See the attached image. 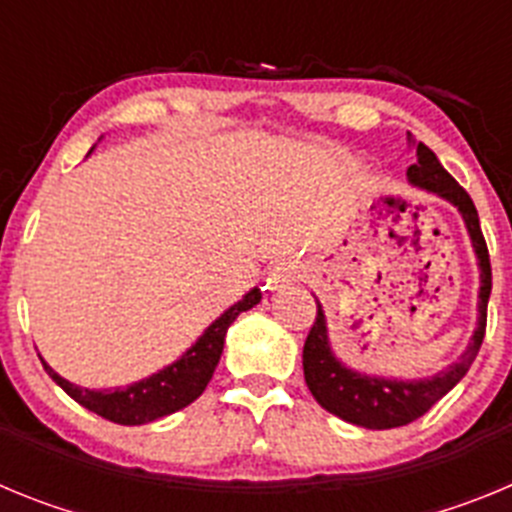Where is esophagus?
<instances>
[{
	"label": "esophagus",
	"instance_id": "34e87169",
	"mask_svg": "<svg viewBox=\"0 0 512 512\" xmlns=\"http://www.w3.org/2000/svg\"><path fill=\"white\" fill-rule=\"evenodd\" d=\"M300 277V274H297V269L295 266H279L277 271H274V277L269 279L271 284H279V282H284V279H297Z\"/></svg>",
	"mask_w": 512,
	"mask_h": 512
}]
</instances>
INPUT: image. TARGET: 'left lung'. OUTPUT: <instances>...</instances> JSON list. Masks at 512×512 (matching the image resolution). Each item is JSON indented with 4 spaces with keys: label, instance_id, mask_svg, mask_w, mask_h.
<instances>
[{
    "label": "left lung",
    "instance_id": "left-lung-1",
    "mask_svg": "<svg viewBox=\"0 0 512 512\" xmlns=\"http://www.w3.org/2000/svg\"><path fill=\"white\" fill-rule=\"evenodd\" d=\"M408 176L415 187L436 192L438 197L459 207V212L464 215L474 251H477L479 269H482V274H479L482 277L479 325L464 356L454 366H449L446 372L436 374L433 379H420V382H395V379L364 377V374L351 372L341 361H336V356L330 354L328 336H325V318L318 305V315H315V323H312L310 333L305 338V348H302L307 387H310L312 397L328 413L338 415L346 423L372 428V431H387V428H400V425L413 423L420 415L428 413L446 392L454 390L456 382L469 372L472 361L477 359L487 328V302H490L492 292L490 251H487L485 235L479 228V215L472 197L449 171L438 164L436 153L423 146V143H418V161L410 166Z\"/></svg>",
    "mask_w": 512,
    "mask_h": 512
}]
</instances>
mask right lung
I'll use <instances>...</instances> for the list:
<instances>
[{
    "label": "right lung",
    "instance_id": "1",
    "mask_svg": "<svg viewBox=\"0 0 512 512\" xmlns=\"http://www.w3.org/2000/svg\"><path fill=\"white\" fill-rule=\"evenodd\" d=\"M261 302L259 289H251L241 302H235L230 310H225L210 328L205 330V336L189 348L187 354L176 364L166 366L164 372L153 374V377L135 382L125 390H84L76 384L66 382L58 377L51 366L45 364V372L51 374L53 382L61 387L69 397H74L79 405H84L92 413L102 415L104 420L120 425H143L151 420L164 418V415L176 413V410L187 408L189 402L205 392L207 382L212 379L220 354L225 346V333H228L230 323H233L243 310H251L253 305Z\"/></svg>",
    "mask_w": 512,
    "mask_h": 512
}]
</instances>
